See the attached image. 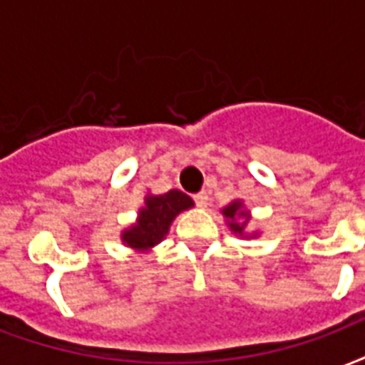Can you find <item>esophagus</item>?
<instances>
[{
    "mask_svg": "<svg viewBox=\"0 0 365 365\" xmlns=\"http://www.w3.org/2000/svg\"><path fill=\"white\" fill-rule=\"evenodd\" d=\"M195 202H197V207H201V208H207L208 207V195L207 191H201V193H197L193 197Z\"/></svg>",
    "mask_w": 365,
    "mask_h": 365,
    "instance_id": "esophagus-1",
    "label": "esophagus"
}]
</instances>
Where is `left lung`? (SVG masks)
<instances>
[{"mask_svg":"<svg viewBox=\"0 0 365 365\" xmlns=\"http://www.w3.org/2000/svg\"><path fill=\"white\" fill-rule=\"evenodd\" d=\"M220 212L226 218L230 232L239 235L241 239H255L260 235V232H249L247 226H249L250 222V210L245 207V202L241 199H235L230 205H226Z\"/></svg>","mask_w":365,"mask_h":365,"instance_id":"1","label":"left lung"}]
</instances>
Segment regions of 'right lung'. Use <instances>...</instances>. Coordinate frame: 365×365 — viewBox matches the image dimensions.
I'll use <instances>...</instances> for the list:
<instances>
[{
    "label": "right lung",
    "mask_w": 365,
    "mask_h": 365,
    "mask_svg": "<svg viewBox=\"0 0 365 365\" xmlns=\"http://www.w3.org/2000/svg\"><path fill=\"white\" fill-rule=\"evenodd\" d=\"M193 207V199L178 189H170L164 195L147 193L143 197V207L138 210L135 222L120 232L122 245L139 255L151 252L153 247H157L168 235L178 214Z\"/></svg>",
    "instance_id": "1"
}]
</instances>
